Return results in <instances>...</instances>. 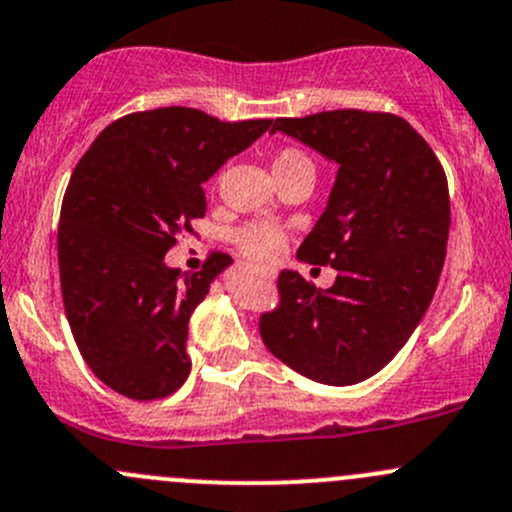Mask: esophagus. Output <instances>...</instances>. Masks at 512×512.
<instances>
[{"mask_svg":"<svg viewBox=\"0 0 512 512\" xmlns=\"http://www.w3.org/2000/svg\"><path fill=\"white\" fill-rule=\"evenodd\" d=\"M267 280H275V272H267Z\"/></svg>","mask_w":512,"mask_h":512,"instance_id":"34e87169","label":"esophagus"}]
</instances>
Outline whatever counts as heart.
I'll list each match as a JSON object with an SVG mask.
<instances>
[{
	"instance_id": "1",
	"label": "heart",
	"mask_w": 512,
	"mask_h": 512,
	"mask_svg": "<svg viewBox=\"0 0 512 512\" xmlns=\"http://www.w3.org/2000/svg\"><path fill=\"white\" fill-rule=\"evenodd\" d=\"M272 170H275V178H280V175L294 173V170H314V165L312 158L304 151H299V148H282L275 156V160H272ZM232 240H235L237 250H240L247 260L265 265V262H272L280 255L282 247H285L287 242V235L277 225L247 223L237 227Z\"/></svg>"
}]
</instances>
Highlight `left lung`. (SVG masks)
Wrapping results in <instances>:
<instances>
[{
	"label": "left lung",
	"instance_id": "8db88e82",
	"mask_svg": "<svg viewBox=\"0 0 512 512\" xmlns=\"http://www.w3.org/2000/svg\"><path fill=\"white\" fill-rule=\"evenodd\" d=\"M272 131L339 165L327 210L297 250L337 280L319 292L282 270L280 304L260 314V337L307 379L356 384L394 359L431 304L451 227L446 173L394 113L342 108L277 118Z\"/></svg>",
	"mask_w": 512,
	"mask_h": 512
}]
</instances>
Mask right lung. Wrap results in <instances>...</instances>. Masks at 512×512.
<instances>
[{"label": "right lung", "instance_id": "1", "mask_svg": "<svg viewBox=\"0 0 512 512\" xmlns=\"http://www.w3.org/2000/svg\"><path fill=\"white\" fill-rule=\"evenodd\" d=\"M270 123L185 106L128 113L76 163L56 237L61 297L89 369L126 399H165L188 379V319L230 257L210 252L193 275L163 257L205 218V180Z\"/></svg>", "mask_w": 512, "mask_h": 512}]
</instances>
